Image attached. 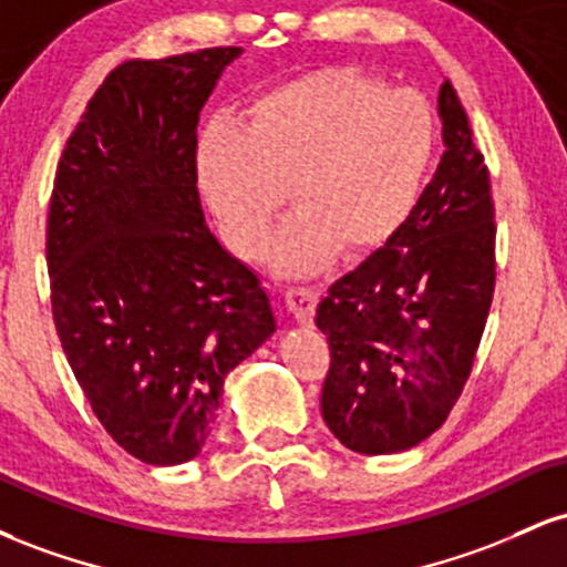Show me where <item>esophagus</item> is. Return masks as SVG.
I'll list each match as a JSON object with an SVG mask.
<instances>
[{"label":"esophagus","mask_w":567,"mask_h":567,"mask_svg":"<svg viewBox=\"0 0 567 567\" xmlns=\"http://www.w3.org/2000/svg\"><path fill=\"white\" fill-rule=\"evenodd\" d=\"M285 303H288L290 315L296 317L298 324H311V317H315L317 306V290L311 288H292L285 296Z\"/></svg>","instance_id":"34e87169"}]
</instances>
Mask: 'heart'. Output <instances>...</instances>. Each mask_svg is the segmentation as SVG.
Returning a JSON list of instances; mask_svg holds the SVG:
<instances>
[{
	"label": "heart",
	"instance_id": "obj_1",
	"mask_svg": "<svg viewBox=\"0 0 567 567\" xmlns=\"http://www.w3.org/2000/svg\"><path fill=\"white\" fill-rule=\"evenodd\" d=\"M421 95L354 69H322L247 103L237 130L199 143L197 175L237 256L269 252L288 188L301 213L277 247L279 269L315 271L330 252L362 258L405 224L434 154Z\"/></svg>",
	"mask_w": 567,
	"mask_h": 567
}]
</instances>
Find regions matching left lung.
Instances as JSON below:
<instances>
[{
    "instance_id": "1",
    "label": "left lung",
    "mask_w": 567,
    "mask_h": 567,
    "mask_svg": "<svg viewBox=\"0 0 567 567\" xmlns=\"http://www.w3.org/2000/svg\"><path fill=\"white\" fill-rule=\"evenodd\" d=\"M442 154L400 231L317 306L330 370L322 419L349 451L400 453L437 432L472 373L496 285L491 175L451 82Z\"/></svg>"
}]
</instances>
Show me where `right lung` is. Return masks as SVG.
<instances>
[{
  "instance_id": "obj_1",
  "label": "right lung",
  "mask_w": 567,
  "mask_h": 567,
  "mask_svg": "<svg viewBox=\"0 0 567 567\" xmlns=\"http://www.w3.org/2000/svg\"><path fill=\"white\" fill-rule=\"evenodd\" d=\"M243 48L116 66L58 162L53 320L103 429L152 466L199 455L224 381L277 330L261 279L207 229L199 112Z\"/></svg>"
}]
</instances>
